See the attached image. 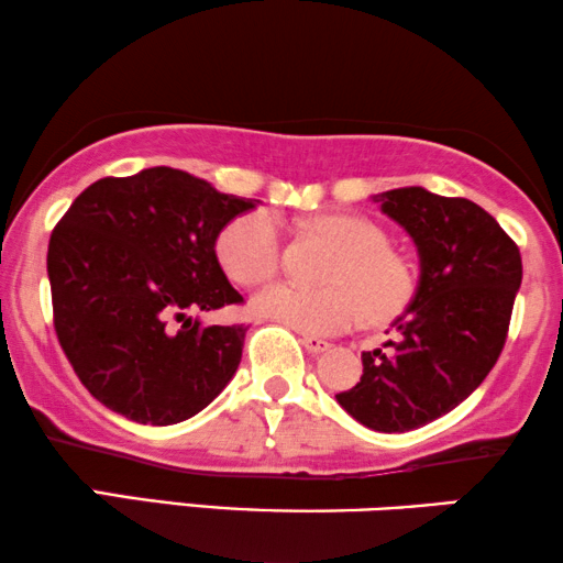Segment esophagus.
Returning <instances> with one entry per match:
<instances>
[{
    "mask_svg": "<svg viewBox=\"0 0 563 563\" xmlns=\"http://www.w3.org/2000/svg\"><path fill=\"white\" fill-rule=\"evenodd\" d=\"M302 346L308 349L310 354H323L331 349V344H328L325 339H320V335H310V333H302Z\"/></svg>",
    "mask_w": 563,
    "mask_h": 563,
    "instance_id": "34e87169",
    "label": "esophagus"
}]
</instances>
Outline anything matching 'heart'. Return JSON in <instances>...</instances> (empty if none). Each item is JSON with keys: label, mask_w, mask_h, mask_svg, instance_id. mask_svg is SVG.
<instances>
[{"label": "heart", "mask_w": 563, "mask_h": 563, "mask_svg": "<svg viewBox=\"0 0 563 563\" xmlns=\"http://www.w3.org/2000/svg\"><path fill=\"white\" fill-rule=\"evenodd\" d=\"M310 230L341 251L328 289L276 284L253 299V310L299 333H341L360 325L364 312L372 320H390L411 302L416 279L404 255L388 247L379 224L356 214H320ZM219 264L232 282L261 287L282 268V224L272 211H247L219 232Z\"/></svg>", "instance_id": "obj_1"}]
</instances>
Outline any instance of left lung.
Wrapping results in <instances>:
<instances>
[{
  "label": "left lung",
  "instance_id": "1",
  "mask_svg": "<svg viewBox=\"0 0 563 563\" xmlns=\"http://www.w3.org/2000/svg\"><path fill=\"white\" fill-rule=\"evenodd\" d=\"M411 235L419 284L396 318L390 352L362 354V379L335 396L375 432H411L463 404L505 349L522 258L499 222L468 199L421 186L372 196Z\"/></svg>",
  "mask_w": 563,
  "mask_h": 563
}]
</instances>
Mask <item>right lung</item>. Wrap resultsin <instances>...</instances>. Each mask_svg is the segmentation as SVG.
Returning a JSON list of instances; mask_svg holds the SVG:
<instances>
[{
	"instance_id": "right-lung-1",
	"label": "right lung",
	"mask_w": 563,
	"mask_h": 563,
	"mask_svg": "<svg viewBox=\"0 0 563 563\" xmlns=\"http://www.w3.org/2000/svg\"><path fill=\"white\" fill-rule=\"evenodd\" d=\"M255 199L173 167L100 178L51 232L54 328L82 385L111 411L167 427L207 408L235 375L247 325L191 312L243 302L217 238Z\"/></svg>"
}]
</instances>
